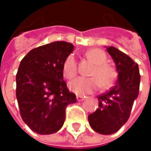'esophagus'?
I'll return each mask as SVG.
<instances>
[{"instance_id":"obj_1","label":"esophagus","mask_w":151,"mask_h":151,"mask_svg":"<svg viewBox=\"0 0 151 151\" xmlns=\"http://www.w3.org/2000/svg\"><path fill=\"white\" fill-rule=\"evenodd\" d=\"M86 98V96H83V95H77V101H84Z\"/></svg>"}]
</instances>
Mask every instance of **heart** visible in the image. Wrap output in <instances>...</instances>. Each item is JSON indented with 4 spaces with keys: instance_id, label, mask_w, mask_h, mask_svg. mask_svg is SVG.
I'll return each mask as SVG.
<instances>
[{
    "instance_id": "obj_1",
    "label": "heart",
    "mask_w": 151,
    "mask_h": 151,
    "mask_svg": "<svg viewBox=\"0 0 151 151\" xmlns=\"http://www.w3.org/2000/svg\"><path fill=\"white\" fill-rule=\"evenodd\" d=\"M86 58L94 65L89 76L91 78H78L69 83V89L77 94L92 93L100 86L102 89L110 88L117 77L115 69L106 64V55L100 49L94 48L87 50ZM63 76L66 79L73 78L78 73V64L73 55H69L64 61L62 66Z\"/></svg>"
}]
</instances>
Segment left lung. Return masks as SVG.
<instances>
[{
  "label": "left lung",
  "instance_id": "1",
  "mask_svg": "<svg viewBox=\"0 0 151 151\" xmlns=\"http://www.w3.org/2000/svg\"><path fill=\"white\" fill-rule=\"evenodd\" d=\"M106 50L115 63L117 83L108 92L98 96L99 108L88 115V121L97 133L111 135L117 132L129 118L139 93L140 73L138 65L127 54L112 46Z\"/></svg>",
  "mask_w": 151,
  "mask_h": 151
}]
</instances>
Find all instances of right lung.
Segmentation results:
<instances>
[{
    "mask_svg": "<svg viewBox=\"0 0 151 151\" xmlns=\"http://www.w3.org/2000/svg\"><path fill=\"white\" fill-rule=\"evenodd\" d=\"M67 42H53L31 50L21 61L16 73V99L23 122L34 132L58 131L65 108L77 101L63 80L62 66L73 52Z\"/></svg>",
    "mask_w": 151,
    "mask_h": 151,
    "instance_id": "add662e5",
    "label": "right lung"
}]
</instances>
